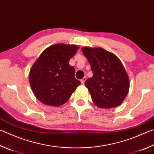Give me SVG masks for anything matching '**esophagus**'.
I'll return each mask as SVG.
<instances>
[{"label": "esophagus", "instance_id": "34e87169", "mask_svg": "<svg viewBox=\"0 0 154 154\" xmlns=\"http://www.w3.org/2000/svg\"><path fill=\"white\" fill-rule=\"evenodd\" d=\"M85 81H86V77H84L82 79H81V82H82V84H84V83H85Z\"/></svg>", "mask_w": 154, "mask_h": 154}]
</instances>
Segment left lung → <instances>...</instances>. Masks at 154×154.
<instances>
[{"label": "left lung", "mask_w": 154, "mask_h": 154, "mask_svg": "<svg viewBox=\"0 0 154 154\" xmlns=\"http://www.w3.org/2000/svg\"><path fill=\"white\" fill-rule=\"evenodd\" d=\"M82 50L93 71L85 85L94 104L99 108H116L124 101L129 89V79L121 61L102 48L83 47Z\"/></svg>", "instance_id": "1"}]
</instances>
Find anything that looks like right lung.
Returning <instances> with one entry per match:
<instances>
[{
    "label": "right lung",
    "instance_id": "add662e5",
    "mask_svg": "<svg viewBox=\"0 0 154 154\" xmlns=\"http://www.w3.org/2000/svg\"><path fill=\"white\" fill-rule=\"evenodd\" d=\"M78 49L77 45L57 44L40 55L29 75L31 88L39 101L52 106H60L68 101L81 84L75 78V68L69 65Z\"/></svg>",
    "mask_w": 154,
    "mask_h": 154
}]
</instances>
